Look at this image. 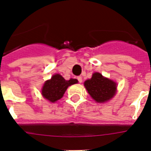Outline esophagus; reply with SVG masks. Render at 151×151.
I'll return each mask as SVG.
<instances>
[{"instance_id":"obj_1","label":"esophagus","mask_w":151,"mask_h":151,"mask_svg":"<svg viewBox=\"0 0 151 151\" xmlns=\"http://www.w3.org/2000/svg\"><path fill=\"white\" fill-rule=\"evenodd\" d=\"M77 79L78 80L79 83H82V76H78V78H77Z\"/></svg>"}]
</instances>
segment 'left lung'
Masks as SVG:
<instances>
[{"mask_svg":"<svg viewBox=\"0 0 151 151\" xmlns=\"http://www.w3.org/2000/svg\"><path fill=\"white\" fill-rule=\"evenodd\" d=\"M84 86L92 99L99 104L110 101L117 92L116 82L97 72L92 74L91 78L85 80Z\"/></svg>","mask_w":151,"mask_h":151,"instance_id":"8db88e82","label":"left lung"}]
</instances>
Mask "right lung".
<instances>
[{
  "label": "right lung",
  "instance_id": "add662e5",
  "mask_svg": "<svg viewBox=\"0 0 151 151\" xmlns=\"http://www.w3.org/2000/svg\"><path fill=\"white\" fill-rule=\"evenodd\" d=\"M78 83V80L70 78L66 80L61 75L56 73L50 79L46 80L41 88L42 97L50 103H55L63 97L68 87Z\"/></svg>",
  "mask_w": 151,
  "mask_h": 151
}]
</instances>
